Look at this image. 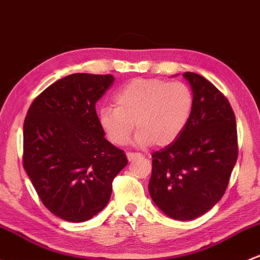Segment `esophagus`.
<instances>
[{"label":"esophagus","mask_w":260,"mask_h":260,"mask_svg":"<svg viewBox=\"0 0 260 260\" xmlns=\"http://www.w3.org/2000/svg\"><path fill=\"white\" fill-rule=\"evenodd\" d=\"M139 155V153H133V152H127V158H128V160H132V159H135L136 157H138Z\"/></svg>","instance_id":"esophagus-1"}]
</instances>
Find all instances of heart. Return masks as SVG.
<instances>
[{"label":"heart","mask_w":260,"mask_h":260,"mask_svg":"<svg viewBox=\"0 0 260 260\" xmlns=\"http://www.w3.org/2000/svg\"><path fill=\"white\" fill-rule=\"evenodd\" d=\"M114 106L103 107L98 113V122L109 142L127 144L136 124L138 146L166 147L187 127L194 95L182 81L135 78L117 92Z\"/></svg>","instance_id":"obj_1"}]
</instances>
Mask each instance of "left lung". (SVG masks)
Returning <instances> with one entry per match:
<instances>
[{
  "label": "left lung",
  "instance_id": "1",
  "mask_svg": "<svg viewBox=\"0 0 260 260\" xmlns=\"http://www.w3.org/2000/svg\"><path fill=\"white\" fill-rule=\"evenodd\" d=\"M194 107L173 143L152 153L148 189L153 202L173 219L190 220L215 206L225 193L238 158L236 116L217 87L193 72Z\"/></svg>",
  "mask_w": 260,
  "mask_h": 260
}]
</instances>
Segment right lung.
<instances>
[{"mask_svg":"<svg viewBox=\"0 0 260 260\" xmlns=\"http://www.w3.org/2000/svg\"><path fill=\"white\" fill-rule=\"evenodd\" d=\"M112 75L73 73L34 100L23 123L22 163L43 206L68 222H86L107 206L125 153L105 138L95 102Z\"/></svg>","mask_w":260,"mask_h":260,"instance_id":"obj_1","label":"right lung"}]
</instances>
